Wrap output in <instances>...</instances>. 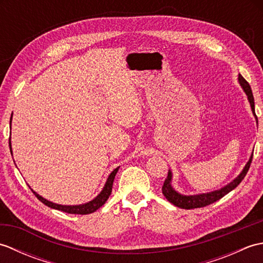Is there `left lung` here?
I'll use <instances>...</instances> for the list:
<instances>
[{"instance_id": "8db88e82", "label": "left lung", "mask_w": 263, "mask_h": 263, "mask_svg": "<svg viewBox=\"0 0 263 263\" xmlns=\"http://www.w3.org/2000/svg\"><path fill=\"white\" fill-rule=\"evenodd\" d=\"M238 81L241 83V86L243 87L244 91L247 92L249 102L251 104V108H252L253 114L255 115V110H254V98H253V93L252 90H251V87L249 85V82L244 79V78L239 74L238 76ZM256 117V115H255ZM256 121H258V117H256ZM252 158H253V154L251 156L250 160L248 161V164L245 165L243 172L239 174L235 180L231 182L228 185L225 187H222L218 191L215 192H210V193H205V194H198V195H182L180 193H177L171 185V180H172V173L168 172L167 174L166 180L164 182V185L161 187V191H163L164 197L170 201L171 203L174 205L178 206V208H183V209H194V208H202V206L209 205L211 203L216 202L217 200L221 199L224 195L227 193H230L232 190L235 189L239 183L243 181V178L247 175V173L249 172V168L251 166V163H252Z\"/></svg>"}]
</instances>
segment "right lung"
I'll use <instances>...</instances> for the list:
<instances>
[{
  "instance_id": "add662e5",
  "label": "right lung",
  "mask_w": 263,
  "mask_h": 263,
  "mask_svg": "<svg viewBox=\"0 0 263 263\" xmlns=\"http://www.w3.org/2000/svg\"><path fill=\"white\" fill-rule=\"evenodd\" d=\"M11 119H12V115H11ZM9 146H10V150H11V142H10V139H9ZM117 171H119V167L115 168L113 172L110 173V175L107 178V182H106L105 186L103 189V191L99 193V195L97 198H95L90 202H88L86 204H80V205H62V204H57V203H53L51 201H48L46 199L42 198L41 195H38L36 192H33L32 190L31 191L33 192V194L36 195L37 199L43 202L44 204H46L49 208H53V209H57V210H61L63 212H68V214H74V215H88V214H92V212L96 211L98 208H100L107 199L109 198V195L111 193V187H113V182H114V178Z\"/></svg>"
}]
</instances>
